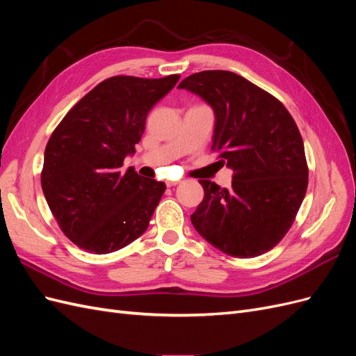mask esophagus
<instances>
[{
  "mask_svg": "<svg viewBox=\"0 0 356 356\" xmlns=\"http://www.w3.org/2000/svg\"><path fill=\"white\" fill-rule=\"evenodd\" d=\"M179 184V181H166V186L168 187H175Z\"/></svg>",
  "mask_w": 356,
  "mask_h": 356,
  "instance_id": "1",
  "label": "esophagus"
}]
</instances>
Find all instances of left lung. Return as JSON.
Instances as JSON below:
<instances>
[{"label":"left lung","mask_w":356,"mask_h":356,"mask_svg":"<svg viewBox=\"0 0 356 356\" xmlns=\"http://www.w3.org/2000/svg\"><path fill=\"white\" fill-rule=\"evenodd\" d=\"M215 114L212 148L233 170L232 187L199 179L204 196L191 222L212 246L239 258L270 251L293 225L309 169L298 127L284 104L230 71H202L178 86Z\"/></svg>","instance_id":"1"}]
</instances>
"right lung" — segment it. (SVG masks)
Segmentation results:
<instances>
[{
    "instance_id": "obj_1",
    "label": "right lung",
    "mask_w": 356,
    "mask_h": 356,
    "mask_svg": "<svg viewBox=\"0 0 356 356\" xmlns=\"http://www.w3.org/2000/svg\"><path fill=\"white\" fill-rule=\"evenodd\" d=\"M163 79L115 75L75 104L53 131L41 187L60 230L81 250L110 254L141 236L166 190L165 182L120 172L141 141L148 111L174 89Z\"/></svg>"
}]
</instances>
